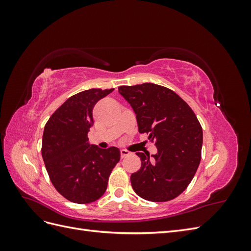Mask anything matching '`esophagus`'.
Segmentation results:
<instances>
[{
    "label": "esophagus",
    "mask_w": 251,
    "mask_h": 251,
    "mask_svg": "<svg viewBox=\"0 0 251 251\" xmlns=\"http://www.w3.org/2000/svg\"><path fill=\"white\" fill-rule=\"evenodd\" d=\"M120 155H121V158H125V157L130 155V151H126V150H121L120 151Z\"/></svg>",
    "instance_id": "34e87169"
}]
</instances>
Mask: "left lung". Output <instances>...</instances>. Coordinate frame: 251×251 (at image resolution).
<instances>
[{
  "label": "left lung",
  "mask_w": 251,
  "mask_h": 251,
  "mask_svg": "<svg viewBox=\"0 0 251 251\" xmlns=\"http://www.w3.org/2000/svg\"><path fill=\"white\" fill-rule=\"evenodd\" d=\"M118 92L136 114L138 131L155 141L157 153H136L141 168L131 175L132 187L144 200L165 202L191 183L201 160L203 133L191 107L174 91L146 82L121 86Z\"/></svg>",
  "instance_id": "obj_1"
}]
</instances>
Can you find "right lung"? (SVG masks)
<instances>
[{
    "instance_id": "right-lung-1",
    "label": "right lung",
    "mask_w": 251,
    "mask_h": 251,
    "mask_svg": "<svg viewBox=\"0 0 251 251\" xmlns=\"http://www.w3.org/2000/svg\"><path fill=\"white\" fill-rule=\"evenodd\" d=\"M114 89H90L71 96L45 126L42 156L50 180L67 200L91 203L104 194L114 166L120 160L115 147L90 144L95 103Z\"/></svg>"
}]
</instances>
